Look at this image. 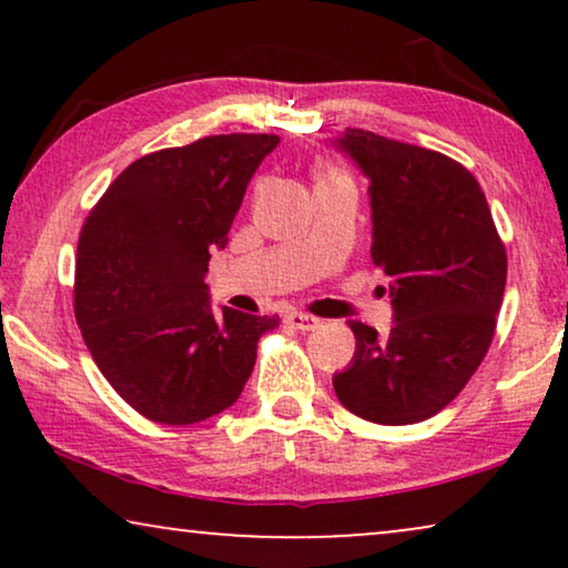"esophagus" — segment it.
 Segmentation results:
<instances>
[{
	"mask_svg": "<svg viewBox=\"0 0 568 568\" xmlns=\"http://www.w3.org/2000/svg\"><path fill=\"white\" fill-rule=\"evenodd\" d=\"M286 325H292V328H297V331H315V328H321V321H317L315 315L297 313V310H294V313L286 315Z\"/></svg>",
	"mask_w": 568,
	"mask_h": 568,
	"instance_id": "obj_1",
	"label": "esophagus"
}]
</instances>
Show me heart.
Returning <instances> with one entry per match:
<instances>
[{"label": "heart", "instance_id": "1", "mask_svg": "<svg viewBox=\"0 0 568 568\" xmlns=\"http://www.w3.org/2000/svg\"><path fill=\"white\" fill-rule=\"evenodd\" d=\"M323 175H341V173H336V170H325Z\"/></svg>", "mask_w": 568, "mask_h": 568}]
</instances>
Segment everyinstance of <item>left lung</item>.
Returning <instances> with one entry per match:
<instances>
[{"mask_svg":"<svg viewBox=\"0 0 568 568\" xmlns=\"http://www.w3.org/2000/svg\"><path fill=\"white\" fill-rule=\"evenodd\" d=\"M333 146L369 181L372 261L390 276L393 328L348 321L352 364L333 375L344 408L387 426L439 414L491 346L507 253L460 162L364 129Z\"/></svg>","mask_w":568,"mask_h":568,"instance_id":"1","label":"left lung"}]
</instances>
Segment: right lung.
<instances>
[{"label": "right lung", "instance_id": "1", "mask_svg": "<svg viewBox=\"0 0 568 568\" xmlns=\"http://www.w3.org/2000/svg\"><path fill=\"white\" fill-rule=\"evenodd\" d=\"M274 134H220L139 158L77 245L74 315L98 369L139 414L185 426L230 408L278 315L222 307L204 282Z\"/></svg>", "mask_w": 568, "mask_h": 568}]
</instances>
